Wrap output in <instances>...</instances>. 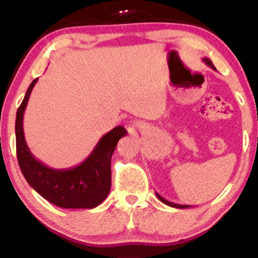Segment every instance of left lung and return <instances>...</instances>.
<instances>
[{
	"label": "left lung",
	"mask_w": 258,
	"mask_h": 258,
	"mask_svg": "<svg viewBox=\"0 0 258 258\" xmlns=\"http://www.w3.org/2000/svg\"><path fill=\"white\" fill-rule=\"evenodd\" d=\"M203 61H204L205 63L207 64V66H209V67H211L212 69H214V71H216V68L214 67L213 62H212V61L209 60L208 58H203ZM156 196H157V198H158L161 203H164L165 205H167V206H171V207H174V208H180V209H184V208H189V207H191L190 205H178V204H174V203L168 202V200L164 199L163 197H161V196H160L159 194H157V192H156Z\"/></svg>",
	"instance_id": "obj_1"
}]
</instances>
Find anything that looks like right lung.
Here are the masks:
<instances>
[{"instance_id":"obj_1","label":"right lung","mask_w":258,"mask_h":258,"mask_svg":"<svg viewBox=\"0 0 258 258\" xmlns=\"http://www.w3.org/2000/svg\"><path fill=\"white\" fill-rule=\"evenodd\" d=\"M38 78L30 83L17 111L16 146L21 173L33 189L47 202L61 208L92 209L108 197L111 186V156L119 139L127 134L116 126L102 135L89 157L80 165L66 169L51 168L36 159L26 143L24 112Z\"/></svg>"}]
</instances>
